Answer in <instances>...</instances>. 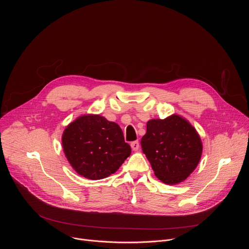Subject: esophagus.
<instances>
[{"label":"esophagus","mask_w":249,"mask_h":249,"mask_svg":"<svg viewBox=\"0 0 249 249\" xmlns=\"http://www.w3.org/2000/svg\"><path fill=\"white\" fill-rule=\"evenodd\" d=\"M139 147H140L139 141H134V142H132V143H131V148H132L133 151H138Z\"/></svg>","instance_id":"obj_1"}]
</instances>
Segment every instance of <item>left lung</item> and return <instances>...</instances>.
<instances>
[{
	"instance_id": "1",
	"label": "left lung",
	"mask_w": 249,
	"mask_h": 249,
	"mask_svg": "<svg viewBox=\"0 0 249 249\" xmlns=\"http://www.w3.org/2000/svg\"><path fill=\"white\" fill-rule=\"evenodd\" d=\"M141 146L156 176L166 184L185 180L202 155V143L196 130L175 114L150 120Z\"/></svg>"
}]
</instances>
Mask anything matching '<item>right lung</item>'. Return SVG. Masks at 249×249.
Returning a JSON list of instances; mask_svg holds the SVG:
<instances>
[{"instance_id": "1", "label": "right lung", "mask_w": 249, "mask_h": 249, "mask_svg": "<svg viewBox=\"0 0 249 249\" xmlns=\"http://www.w3.org/2000/svg\"><path fill=\"white\" fill-rule=\"evenodd\" d=\"M62 144L71 165L92 180L114 173L131 154L121 128L100 115H85L68 125Z\"/></svg>"}]
</instances>
